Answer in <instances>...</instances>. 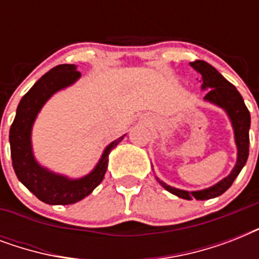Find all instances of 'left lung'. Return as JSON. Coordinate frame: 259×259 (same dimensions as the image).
Wrapping results in <instances>:
<instances>
[{
    "label": "left lung",
    "mask_w": 259,
    "mask_h": 259,
    "mask_svg": "<svg viewBox=\"0 0 259 259\" xmlns=\"http://www.w3.org/2000/svg\"><path fill=\"white\" fill-rule=\"evenodd\" d=\"M189 66L201 75V82H203L201 90L208 91L205 94L204 101L225 110L230 122H231L234 130V140H235V145H237V162L229 176L218 181L217 184L211 185L208 188L200 189V191L179 189L165 184L158 177H156V180L168 192L176 195L177 197H181L185 200H191L193 197L196 200H208V199H213V197L221 196L222 193H225L231 187L234 180L237 179V176L247 161L250 144V113L237 87L233 86L227 79L223 78V75L219 74L211 64L203 62V60H195V62L189 63Z\"/></svg>",
    "instance_id": "obj_1"
}]
</instances>
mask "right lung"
I'll list each match as a JSON object with an SVG mask.
<instances>
[{
  "label": "right lung",
  "instance_id": "add662e5",
  "mask_svg": "<svg viewBox=\"0 0 259 259\" xmlns=\"http://www.w3.org/2000/svg\"><path fill=\"white\" fill-rule=\"evenodd\" d=\"M82 75L74 64H60L42 75L33 87L22 97L16 117L10 126L9 142L12 164L16 176L38 200L47 204H74L82 200L105 177L110 152L123 140L126 134L106 146L99 161L86 176L71 179L52 172L36 160L32 148V129L40 110L54 94L72 86Z\"/></svg>",
  "mask_w": 259,
  "mask_h": 259
}]
</instances>
